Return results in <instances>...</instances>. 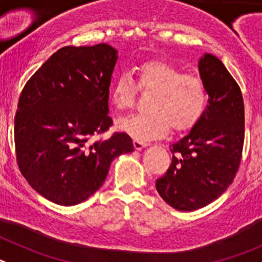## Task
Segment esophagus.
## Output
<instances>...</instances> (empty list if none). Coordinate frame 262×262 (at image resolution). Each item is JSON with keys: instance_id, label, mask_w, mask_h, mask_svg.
<instances>
[{"instance_id": "obj_1", "label": "esophagus", "mask_w": 262, "mask_h": 262, "mask_svg": "<svg viewBox=\"0 0 262 262\" xmlns=\"http://www.w3.org/2000/svg\"><path fill=\"white\" fill-rule=\"evenodd\" d=\"M147 145H148L147 143L142 142V140H134V147H135V149H138V151H140V149L145 148Z\"/></svg>"}]
</instances>
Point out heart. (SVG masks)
<instances>
[{
	"label": "heart",
	"instance_id": "b5f03b06",
	"mask_svg": "<svg viewBox=\"0 0 262 262\" xmlns=\"http://www.w3.org/2000/svg\"><path fill=\"white\" fill-rule=\"evenodd\" d=\"M136 82L142 92L152 94L147 114H136L118 120V128L135 140L161 138L169 127L177 133L189 131L202 118L207 92L202 78L182 73L169 62L151 60L136 69ZM136 88L128 73L115 78L110 88V101L117 110H127L135 102Z\"/></svg>",
	"mask_w": 262,
	"mask_h": 262
}]
</instances>
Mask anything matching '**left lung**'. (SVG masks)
<instances>
[{
	"label": "left lung",
	"instance_id": "8db88e82",
	"mask_svg": "<svg viewBox=\"0 0 262 262\" xmlns=\"http://www.w3.org/2000/svg\"><path fill=\"white\" fill-rule=\"evenodd\" d=\"M198 71L209 94L202 118L170 145L172 164L156 181L160 196L180 211L214 202L232 184L244 144L242 90L223 62L203 53Z\"/></svg>",
	"mask_w": 262,
	"mask_h": 262
}]
</instances>
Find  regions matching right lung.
<instances>
[{
    "label": "right lung",
    "mask_w": 262,
    "mask_h": 262,
    "mask_svg": "<svg viewBox=\"0 0 262 262\" xmlns=\"http://www.w3.org/2000/svg\"><path fill=\"white\" fill-rule=\"evenodd\" d=\"M117 60L106 43L62 47L23 88L14 120L18 166L51 202L86 201L103 185L111 161L134 151L124 133L93 142L113 124L108 88Z\"/></svg>",
    "instance_id": "1"
}]
</instances>
